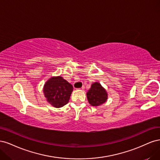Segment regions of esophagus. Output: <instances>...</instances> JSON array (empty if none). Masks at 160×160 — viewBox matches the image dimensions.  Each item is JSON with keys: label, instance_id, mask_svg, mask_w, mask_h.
Listing matches in <instances>:
<instances>
[{"label": "esophagus", "instance_id": "34e87169", "mask_svg": "<svg viewBox=\"0 0 160 160\" xmlns=\"http://www.w3.org/2000/svg\"><path fill=\"white\" fill-rule=\"evenodd\" d=\"M85 89V88H84V86H83L81 88H79V89H79V90H83Z\"/></svg>", "mask_w": 160, "mask_h": 160}]
</instances>
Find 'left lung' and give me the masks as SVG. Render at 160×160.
I'll use <instances>...</instances> for the list:
<instances>
[{"label": "left lung", "instance_id": "left-lung-1", "mask_svg": "<svg viewBox=\"0 0 160 160\" xmlns=\"http://www.w3.org/2000/svg\"><path fill=\"white\" fill-rule=\"evenodd\" d=\"M87 98L92 106H99L107 101L108 95L107 91L98 82L91 85L90 89L87 93Z\"/></svg>", "mask_w": 160, "mask_h": 160}]
</instances>
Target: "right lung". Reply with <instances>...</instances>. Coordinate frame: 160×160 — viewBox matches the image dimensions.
I'll return each mask as SVG.
<instances>
[{"instance_id": "1", "label": "right lung", "mask_w": 160, "mask_h": 160, "mask_svg": "<svg viewBox=\"0 0 160 160\" xmlns=\"http://www.w3.org/2000/svg\"><path fill=\"white\" fill-rule=\"evenodd\" d=\"M73 88L61 76L52 77L43 88V93L47 102L52 107L59 108L68 103Z\"/></svg>"}]
</instances>
